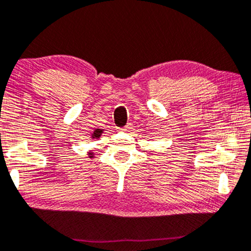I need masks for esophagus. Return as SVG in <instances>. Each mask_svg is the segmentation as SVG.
<instances>
[{
	"label": "esophagus",
	"mask_w": 251,
	"mask_h": 251,
	"mask_svg": "<svg viewBox=\"0 0 251 251\" xmlns=\"http://www.w3.org/2000/svg\"><path fill=\"white\" fill-rule=\"evenodd\" d=\"M129 129H130V124H127L124 127H121V128H119V130H123V132H128Z\"/></svg>",
	"instance_id": "1"
}]
</instances>
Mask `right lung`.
<instances>
[{
  "label": "right lung",
  "instance_id": "right-lung-1",
  "mask_svg": "<svg viewBox=\"0 0 251 251\" xmlns=\"http://www.w3.org/2000/svg\"><path fill=\"white\" fill-rule=\"evenodd\" d=\"M101 133H102V129H100V128H97L95 132H93V134H92V137L93 138H99L100 137V135H101ZM89 154H92V153H89ZM92 155H90V158H91Z\"/></svg>",
  "mask_w": 251,
  "mask_h": 251
}]
</instances>
